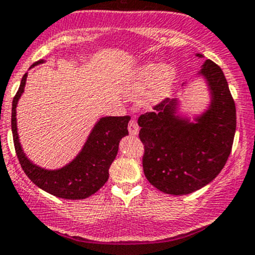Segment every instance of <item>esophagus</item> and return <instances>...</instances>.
Masks as SVG:
<instances>
[{"label": "esophagus", "mask_w": 255, "mask_h": 255, "mask_svg": "<svg viewBox=\"0 0 255 255\" xmlns=\"http://www.w3.org/2000/svg\"><path fill=\"white\" fill-rule=\"evenodd\" d=\"M128 129H129L130 134H131L132 136H135V135H137V132H139V125H137V123L135 120H130Z\"/></svg>", "instance_id": "esophagus-1"}]
</instances>
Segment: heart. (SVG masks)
<instances>
[{
    "mask_svg": "<svg viewBox=\"0 0 255 255\" xmlns=\"http://www.w3.org/2000/svg\"><path fill=\"white\" fill-rule=\"evenodd\" d=\"M175 74L162 62H146L134 67L125 75L123 91L128 98L136 99L145 94L147 106L157 105L168 99L173 91Z\"/></svg>",
    "mask_w": 255,
    "mask_h": 255,
    "instance_id": "1",
    "label": "heart"
}]
</instances>
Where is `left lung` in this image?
I'll use <instances>...</instances> for the list:
<instances>
[{"mask_svg": "<svg viewBox=\"0 0 255 255\" xmlns=\"http://www.w3.org/2000/svg\"><path fill=\"white\" fill-rule=\"evenodd\" d=\"M202 59V53H196ZM210 103L193 118L179 113L180 100L165 99L137 120L145 146L142 168L149 183L171 195H185L217 178L232 151L235 104L222 69L207 60L199 70ZM185 82L183 84V86Z\"/></svg>", "mask_w": 255, "mask_h": 255, "instance_id": "obj_1", "label": "left lung"}]
</instances>
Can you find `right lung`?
Instances as JSON below:
<instances>
[{
    "mask_svg": "<svg viewBox=\"0 0 255 255\" xmlns=\"http://www.w3.org/2000/svg\"><path fill=\"white\" fill-rule=\"evenodd\" d=\"M40 60L33 64H43ZM27 74L23 75L20 87L12 101L11 128L14 150L26 175L35 185L57 198L86 199L95 194L109 179V169L119 151V142L129 135L128 124L130 116H104L96 121L79 154L66 165L59 169H45L36 165L23 152L17 132L16 108L25 91Z\"/></svg>",
    "mask_w": 255,
    "mask_h": 255,
    "instance_id": "1",
    "label": "right lung"
}]
</instances>
